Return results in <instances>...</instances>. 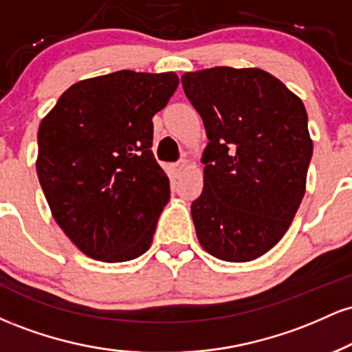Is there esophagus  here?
<instances>
[{"mask_svg": "<svg viewBox=\"0 0 352 352\" xmlns=\"http://www.w3.org/2000/svg\"><path fill=\"white\" fill-rule=\"evenodd\" d=\"M185 167H187V160L182 159V160H179V162H177V164H173V172H175L177 175H180V173L185 170Z\"/></svg>", "mask_w": 352, "mask_h": 352, "instance_id": "1", "label": "esophagus"}]
</instances>
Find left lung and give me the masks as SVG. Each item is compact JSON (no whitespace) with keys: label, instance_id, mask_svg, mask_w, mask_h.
Returning a JSON list of instances; mask_svg holds the SVG:
<instances>
[{"label":"left lung","instance_id":"1","mask_svg":"<svg viewBox=\"0 0 352 352\" xmlns=\"http://www.w3.org/2000/svg\"><path fill=\"white\" fill-rule=\"evenodd\" d=\"M182 86L208 137L204 190L190 207L197 238L218 260L252 261L281 240L305 197V104L258 67L185 72Z\"/></svg>","mask_w":352,"mask_h":352}]
</instances>
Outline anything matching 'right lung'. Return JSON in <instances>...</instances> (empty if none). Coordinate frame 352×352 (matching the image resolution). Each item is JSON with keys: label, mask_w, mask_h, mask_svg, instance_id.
I'll return each instance as SVG.
<instances>
[{"label": "right lung", "mask_w": 352, "mask_h": 352, "mask_svg": "<svg viewBox=\"0 0 352 352\" xmlns=\"http://www.w3.org/2000/svg\"><path fill=\"white\" fill-rule=\"evenodd\" d=\"M175 72L117 71L60 96L38 131V172L56 223L87 256L134 260L151 248L170 182L151 151L152 117Z\"/></svg>", "instance_id": "obj_1"}]
</instances>
